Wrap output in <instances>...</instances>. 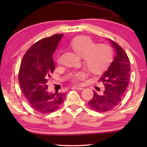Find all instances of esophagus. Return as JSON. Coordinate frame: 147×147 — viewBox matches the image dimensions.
<instances>
[{
    "label": "esophagus",
    "instance_id": "1",
    "mask_svg": "<svg viewBox=\"0 0 147 147\" xmlns=\"http://www.w3.org/2000/svg\"><path fill=\"white\" fill-rule=\"evenodd\" d=\"M74 88H76V89H77V90H83V89H84V88H83V87H82V86H78V85L74 86Z\"/></svg>",
    "mask_w": 147,
    "mask_h": 147
}]
</instances>
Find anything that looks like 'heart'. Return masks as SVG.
Returning a JSON list of instances; mask_svg holds the SVG:
<instances>
[{
  "label": "heart",
  "mask_w": 147,
  "mask_h": 147,
  "mask_svg": "<svg viewBox=\"0 0 147 147\" xmlns=\"http://www.w3.org/2000/svg\"><path fill=\"white\" fill-rule=\"evenodd\" d=\"M74 51L84 57V64L90 71L98 73L106 67L111 59L112 51L106 44L95 45L91 38L88 37H79L71 42ZM60 59H57L59 62ZM86 74L84 71L76 73L73 77L74 82H78L86 78Z\"/></svg>",
  "instance_id": "1"
}]
</instances>
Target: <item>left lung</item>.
Listing matches in <instances>:
<instances>
[{"mask_svg":"<svg viewBox=\"0 0 147 147\" xmlns=\"http://www.w3.org/2000/svg\"><path fill=\"white\" fill-rule=\"evenodd\" d=\"M108 40L116 54L109 67L100 78L105 90L101 95L94 91L93 98L88 102L90 108L101 112L110 111L120 104L129 84V59L120 45L111 39Z\"/></svg>","mask_w":147,"mask_h":147,"instance_id":"left-lung-1","label":"left lung"}]
</instances>
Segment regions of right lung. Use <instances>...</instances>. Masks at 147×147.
<instances>
[{"instance_id": "add662e5", "label": "right lung", "mask_w": 147, "mask_h": 147, "mask_svg": "<svg viewBox=\"0 0 147 147\" xmlns=\"http://www.w3.org/2000/svg\"><path fill=\"white\" fill-rule=\"evenodd\" d=\"M62 37L63 34H57L36 42L25 54L20 67L22 91L31 107L43 114L57 110L65 98V93L48 92L47 85L55 69L53 55Z\"/></svg>"}]
</instances>
